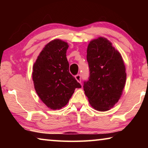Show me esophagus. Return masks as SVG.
<instances>
[{
  "instance_id": "obj_1",
  "label": "esophagus",
  "mask_w": 148,
  "mask_h": 148,
  "mask_svg": "<svg viewBox=\"0 0 148 148\" xmlns=\"http://www.w3.org/2000/svg\"><path fill=\"white\" fill-rule=\"evenodd\" d=\"M75 79H76V80L78 82L81 83V79H81V75L80 74L76 75H75Z\"/></svg>"
}]
</instances>
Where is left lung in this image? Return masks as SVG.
Wrapping results in <instances>:
<instances>
[{"label": "left lung", "mask_w": 148, "mask_h": 148, "mask_svg": "<svg viewBox=\"0 0 148 148\" xmlns=\"http://www.w3.org/2000/svg\"><path fill=\"white\" fill-rule=\"evenodd\" d=\"M87 60L90 77L84 82L85 94L93 108L108 110L121 98L126 82L122 56L108 40L98 38L89 44Z\"/></svg>", "instance_id": "obj_1"}]
</instances>
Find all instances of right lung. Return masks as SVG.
<instances>
[{
	"instance_id": "add662e5",
	"label": "right lung",
	"mask_w": 148,
	"mask_h": 148,
	"mask_svg": "<svg viewBox=\"0 0 148 148\" xmlns=\"http://www.w3.org/2000/svg\"><path fill=\"white\" fill-rule=\"evenodd\" d=\"M68 47L66 42L52 40L42 50L33 66L32 77L36 93L53 110L65 106L75 88H82L69 73L66 57Z\"/></svg>"
}]
</instances>
